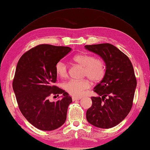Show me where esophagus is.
<instances>
[{
  "label": "esophagus",
  "mask_w": 150,
  "mask_h": 150,
  "mask_svg": "<svg viewBox=\"0 0 150 150\" xmlns=\"http://www.w3.org/2000/svg\"><path fill=\"white\" fill-rule=\"evenodd\" d=\"M81 99V97H72V100L73 101H75V100H78Z\"/></svg>",
  "instance_id": "obj_1"
}]
</instances>
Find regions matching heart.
<instances>
[{"label": "heart", "mask_w": 150, "mask_h": 150, "mask_svg": "<svg viewBox=\"0 0 150 150\" xmlns=\"http://www.w3.org/2000/svg\"><path fill=\"white\" fill-rule=\"evenodd\" d=\"M73 61L83 68L82 77H87L93 82H98L103 79L106 72V66L104 60L89 54H78L73 58ZM55 72L58 77L65 79L68 75V69L62 60L57 62ZM90 81L88 79L75 80L70 79L63 85L64 88L73 96H80L83 91L90 87Z\"/></svg>", "instance_id": "obj_1"}]
</instances>
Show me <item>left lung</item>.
Instances as JSON below:
<instances>
[{"label": "left lung", "mask_w": 150, "mask_h": 150, "mask_svg": "<svg viewBox=\"0 0 150 150\" xmlns=\"http://www.w3.org/2000/svg\"><path fill=\"white\" fill-rule=\"evenodd\" d=\"M106 64L105 75L93 89L92 106L86 111L89 123L100 128H111L125 119L133 105L137 80L132 64L125 54L109 43L86 45Z\"/></svg>", "instance_id": "left-lung-1"}]
</instances>
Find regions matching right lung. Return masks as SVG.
Here are the masks:
<instances>
[{"label": "right lung", "instance_id": "add662e5", "mask_svg": "<svg viewBox=\"0 0 150 150\" xmlns=\"http://www.w3.org/2000/svg\"><path fill=\"white\" fill-rule=\"evenodd\" d=\"M71 51L69 47L40 44L24 53L17 63L13 89L18 108L28 122L40 130L56 129L66 120L72 98L53 84L57 81V62ZM52 94H62V98L51 102L48 98Z\"/></svg>", "mask_w": 150, "mask_h": 150}]
</instances>
